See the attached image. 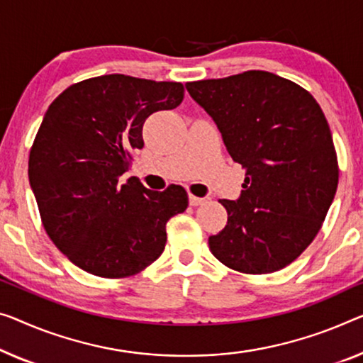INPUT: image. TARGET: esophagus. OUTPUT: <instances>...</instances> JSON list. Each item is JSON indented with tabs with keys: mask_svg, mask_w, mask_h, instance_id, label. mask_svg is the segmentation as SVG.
<instances>
[{
	"mask_svg": "<svg viewBox=\"0 0 363 363\" xmlns=\"http://www.w3.org/2000/svg\"><path fill=\"white\" fill-rule=\"evenodd\" d=\"M205 202L203 197H197V196H192V194H189V203L192 205V207H197V205H202Z\"/></svg>",
	"mask_w": 363,
	"mask_h": 363,
	"instance_id": "34e87169",
	"label": "esophagus"
}]
</instances>
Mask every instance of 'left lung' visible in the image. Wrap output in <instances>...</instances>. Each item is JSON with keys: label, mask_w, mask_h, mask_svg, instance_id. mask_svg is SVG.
Here are the masks:
<instances>
[{"label": "left lung", "mask_w": 363, "mask_h": 363, "mask_svg": "<svg viewBox=\"0 0 363 363\" xmlns=\"http://www.w3.org/2000/svg\"><path fill=\"white\" fill-rule=\"evenodd\" d=\"M186 88L246 169L241 196L220 200L228 221L208 238L210 251L238 272L284 269L315 240L336 196L337 156L320 104L259 69Z\"/></svg>", "instance_id": "obj_1"}]
</instances>
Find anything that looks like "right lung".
<instances>
[{"instance_id": "obj_1", "label": "right lung", "mask_w": 363, "mask_h": 363, "mask_svg": "<svg viewBox=\"0 0 363 363\" xmlns=\"http://www.w3.org/2000/svg\"><path fill=\"white\" fill-rule=\"evenodd\" d=\"M184 86L104 74L52 102L29 156V182L47 235L74 266L107 279L138 274L161 256L166 223L187 208L181 186L150 191L132 177L153 112L174 109Z\"/></svg>"}]
</instances>
